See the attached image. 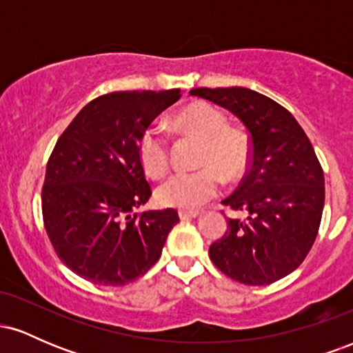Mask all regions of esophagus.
Returning <instances> with one entry per match:
<instances>
[{
	"label": "esophagus",
	"instance_id": "esophagus-1",
	"mask_svg": "<svg viewBox=\"0 0 353 353\" xmlns=\"http://www.w3.org/2000/svg\"><path fill=\"white\" fill-rule=\"evenodd\" d=\"M197 216H199L197 210H179L181 221H189V219H196Z\"/></svg>",
	"mask_w": 353,
	"mask_h": 353
}]
</instances>
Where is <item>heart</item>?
Wrapping results in <instances>:
<instances>
[{
  "label": "heart",
  "instance_id": "1",
  "mask_svg": "<svg viewBox=\"0 0 353 353\" xmlns=\"http://www.w3.org/2000/svg\"><path fill=\"white\" fill-rule=\"evenodd\" d=\"M174 125L201 141L197 171L177 172L161 182L156 199L164 208L197 209L221 192L222 181L234 182L247 172L252 145L245 131L228 125V117L209 103H192L174 114ZM137 157L144 172L161 177L169 168V141L157 125H149L137 139Z\"/></svg>",
  "mask_w": 353,
  "mask_h": 353
}]
</instances>
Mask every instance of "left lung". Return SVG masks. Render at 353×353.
<instances>
[{"label":"left lung","instance_id":"obj_1","mask_svg":"<svg viewBox=\"0 0 353 353\" xmlns=\"http://www.w3.org/2000/svg\"><path fill=\"white\" fill-rule=\"evenodd\" d=\"M190 94L236 114L249 132L252 157L236 192L222 204L228 219L210 244L214 265L245 285H267L294 272L310 252L322 221L323 171L301 124L274 99L247 88H197Z\"/></svg>","mask_w":353,"mask_h":353}]
</instances>
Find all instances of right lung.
I'll use <instances>...</instances> for the list:
<instances>
[{
    "label": "right lung",
    "instance_id": "add662e5",
    "mask_svg": "<svg viewBox=\"0 0 353 353\" xmlns=\"http://www.w3.org/2000/svg\"><path fill=\"white\" fill-rule=\"evenodd\" d=\"M181 98L169 91H116L88 103L64 129L46 165L43 222L64 265L92 283L119 287L159 261L177 210L132 214L151 197L137 139Z\"/></svg>",
    "mask_w": 353,
    "mask_h": 353
}]
</instances>
